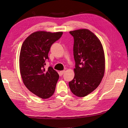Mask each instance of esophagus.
Listing matches in <instances>:
<instances>
[{
    "instance_id": "34e87169",
    "label": "esophagus",
    "mask_w": 128,
    "mask_h": 128,
    "mask_svg": "<svg viewBox=\"0 0 128 128\" xmlns=\"http://www.w3.org/2000/svg\"><path fill=\"white\" fill-rule=\"evenodd\" d=\"M64 72H65L64 70H63V71H60V75L62 76V74L64 73Z\"/></svg>"
}]
</instances>
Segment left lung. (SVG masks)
I'll use <instances>...</instances> for the list:
<instances>
[{
  "mask_svg": "<svg viewBox=\"0 0 128 128\" xmlns=\"http://www.w3.org/2000/svg\"><path fill=\"white\" fill-rule=\"evenodd\" d=\"M74 37V76L70 89L78 97H84L98 86L104 76L105 56L103 46L95 35L87 29L69 32Z\"/></svg>",
  "mask_w": 128,
  "mask_h": 128,
  "instance_id": "obj_1",
  "label": "left lung"
}]
</instances>
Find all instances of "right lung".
<instances>
[{
    "mask_svg": "<svg viewBox=\"0 0 128 128\" xmlns=\"http://www.w3.org/2000/svg\"><path fill=\"white\" fill-rule=\"evenodd\" d=\"M63 33L38 31L25 39L20 55V69L25 86L32 93L43 99L54 94L59 76L52 67L44 68L50 48Z\"/></svg>",
    "mask_w": 128,
    "mask_h": 128,
    "instance_id": "right-lung-1",
    "label": "right lung"
}]
</instances>
